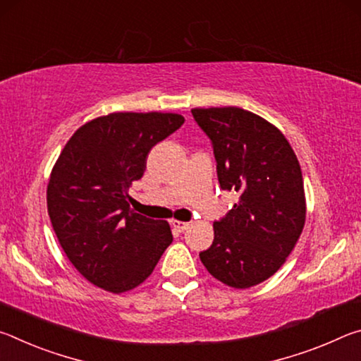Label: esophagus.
<instances>
[{
	"label": "esophagus",
	"mask_w": 361,
	"mask_h": 361,
	"mask_svg": "<svg viewBox=\"0 0 361 361\" xmlns=\"http://www.w3.org/2000/svg\"><path fill=\"white\" fill-rule=\"evenodd\" d=\"M170 224H172V228L175 231H178V232H183V231H186L189 228V223L178 221V219H172V221H170Z\"/></svg>",
	"instance_id": "1"
}]
</instances>
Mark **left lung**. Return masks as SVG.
Returning <instances> with one entry per match:
<instances>
[{"instance_id":"1","label":"left lung","mask_w":361,"mask_h":361,"mask_svg":"<svg viewBox=\"0 0 361 361\" xmlns=\"http://www.w3.org/2000/svg\"><path fill=\"white\" fill-rule=\"evenodd\" d=\"M212 140L219 186L239 192L200 261L232 288L272 277L293 252L305 223L301 167L288 140L261 116L237 106L194 108Z\"/></svg>"}]
</instances>
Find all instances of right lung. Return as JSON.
<instances>
[{
	"mask_svg": "<svg viewBox=\"0 0 361 361\" xmlns=\"http://www.w3.org/2000/svg\"><path fill=\"white\" fill-rule=\"evenodd\" d=\"M185 122L175 113H111L73 133L54 164L47 212L66 258L99 288L121 295L148 279L172 243L167 221L133 212L127 199L152 146Z\"/></svg>",
	"mask_w": 361,
	"mask_h": 361,
	"instance_id": "1",
	"label": "right lung"
}]
</instances>
